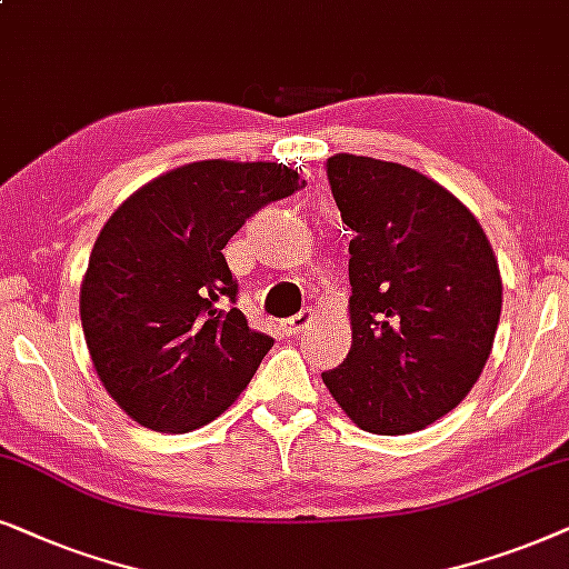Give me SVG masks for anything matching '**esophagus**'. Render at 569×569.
Listing matches in <instances>:
<instances>
[{
  "label": "esophagus",
  "instance_id": "obj_1",
  "mask_svg": "<svg viewBox=\"0 0 569 569\" xmlns=\"http://www.w3.org/2000/svg\"><path fill=\"white\" fill-rule=\"evenodd\" d=\"M312 315L315 312H309V309H305V312L289 317V320L283 322V330L289 332V336H301V332H305L309 325H312Z\"/></svg>",
  "mask_w": 569,
  "mask_h": 569
}]
</instances>
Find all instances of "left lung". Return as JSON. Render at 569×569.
Segmentation results:
<instances>
[{"label": "left lung", "mask_w": 569, "mask_h": 569, "mask_svg": "<svg viewBox=\"0 0 569 569\" xmlns=\"http://www.w3.org/2000/svg\"><path fill=\"white\" fill-rule=\"evenodd\" d=\"M348 244L353 343L322 380L372 435H408L450 413L479 380L502 312L487 233L458 197L408 166L328 158Z\"/></svg>", "instance_id": "obj_1"}]
</instances>
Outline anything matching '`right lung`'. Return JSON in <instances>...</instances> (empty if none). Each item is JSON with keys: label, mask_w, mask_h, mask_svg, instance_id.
<instances>
[{"label": "right lung", "mask_w": 569, "mask_h": 569, "mask_svg": "<svg viewBox=\"0 0 569 569\" xmlns=\"http://www.w3.org/2000/svg\"><path fill=\"white\" fill-rule=\"evenodd\" d=\"M305 187L283 163L197 161L138 189L98 233L80 289L93 367L127 416L189 431L221 416L272 348L237 309L223 247Z\"/></svg>", "instance_id": "right-lung-1"}]
</instances>
